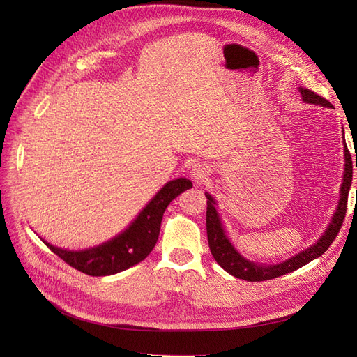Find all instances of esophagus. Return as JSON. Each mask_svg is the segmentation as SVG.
Wrapping results in <instances>:
<instances>
[{
	"label": "esophagus",
	"mask_w": 357,
	"mask_h": 357,
	"mask_svg": "<svg viewBox=\"0 0 357 357\" xmlns=\"http://www.w3.org/2000/svg\"><path fill=\"white\" fill-rule=\"evenodd\" d=\"M192 177L195 181H202L205 177H207V168H204L202 165H197L192 169Z\"/></svg>",
	"instance_id": "34e87169"
}]
</instances>
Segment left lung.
<instances>
[{"label": "left lung", "mask_w": 357, "mask_h": 357, "mask_svg": "<svg viewBox=\"0 0 357 357\" xmlns=\"http://www.w3.org/2000/svg\"><path fill=\"white\" fill-rule=\"evenodd\" d=\"M299 92L302 95V100L308 104L332 107V104L328 100L317 95L316 92L305 88H299ZM344 155H345V168H344V178H342L341 193H340L341 198H340L337 213L333 214V219L328 226L325 235H323L314 245H311L310 248H307V250L298 253L296 256L290 257L286 262L278 264V265H271V266L256 265L250 261H247V259H244L238 252H236L234 245L229 243L228 236L225 235L220 218L214 207L215 201L213 199L211 195H208V193H205V197H207V236H208L210 250L213 257L215 259V262H218L226 273H229L236 278H243V280H247V282H265V280H273L277 277H282L287 273L295 271V269H299L301 266L307 265L308 262L314 261L316 257L325 253L329 248V245L333 243V240L337 238V235L342 226V222L345 219V213H347V199H349V190L351 185L353 167H354V162L351 160V155L349 152L347 144L344 146ZM356 168H357V158H356Z\"/></svg>", "instance_id": "obj_1"}]
</instances>
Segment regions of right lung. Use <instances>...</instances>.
Listing matches in <instances>:
<instances>
[{
    "mask_svg": "<svg viewBox=\"0 0 357 357\" xmlns=\"http://www.w3.org/2000/svg\"><path fill=\"white\" fill-rule=\"evenodd\" d=\"M189 188H192V181L188 178L168 181L128 229L98 247L82 252H70L46 241L45 244L63 262L88 275L101 277L125 271L142 262L153 250L165 208L172 199Z\"/></svg>",
    "mask_w": 357,
    "mask_h": 357,
    "instance_id": "1",
    "label": "right lung"
}]
</instances>
